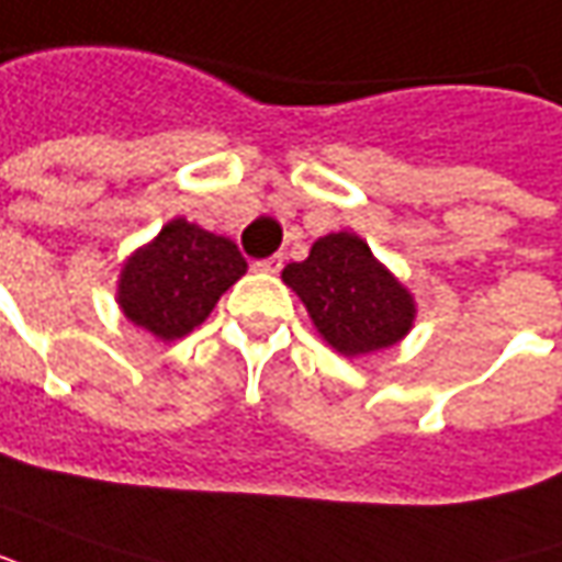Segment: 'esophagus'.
<instances>
[{
    "label": "esophagus",
    "mask_w": 562,
    "mask_h": 562,
    "mask_svg": "<svg viewBox=\"0 0 562 562\" xmlns=\"http://www.w3.org/2000/svg\"><path fill=\"white\" fill-rule=\"evenodd\" d=\"M255 270H261V273H280L282 255H273V258H265V261H255Z\"/></svg>",
    "instance_id": "34e87169"
}]
</instances>
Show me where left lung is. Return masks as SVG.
I'll use <instances>...</instances> for the list:
<instances>
[{
    "instance_id": "obj_1",
    "label": "left lung",
    "mask_w": 562,
    "mask_h": 562,
    "mask_svg": "<svg viewBox=\"0 0 562 562\" xmlns=\"http://www.w3.org/2000/svg\"><path fill=\"white\" fill-rule=\"evenodd\" d=\"M282 282L307 307L313 329L341 357H366L400 345L418 304L357 233H326L311 255L282 270Z\"/></svg>"
}]
</instances>
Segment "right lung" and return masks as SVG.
I'll return each instance as SVG.
<instances>
[{
	"mask_svg": "<svg viewBox=\"0 0 562 562\" xmlns=\"http://www.w3.org/2000/svg\"><path fill=\"white\" fill-rule=\"evenodd\" d=\"M249 270L236 243L171 217L122 261L116 304L128 323L159 341H175L205 323L217 297Z\"/></svg>",
	"mask_w": 562,
	"mask_h": 562,
	"instance_id": "1",
	"label": "right lung"
}]
</instances>
